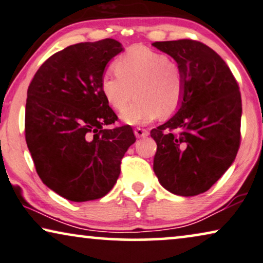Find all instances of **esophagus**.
<instances>
[{
    "instance_id": "34e87169",
    "label": "esophagus",
    "mask_w": 263,
    "mask_h": 263,
    "mask_svg": "<svg viewBox=\"0 0 263 263\" xmlns=\"http://www.w3.org/2000/svg\"><path fill=\"white\" fill-rule=\"evenodd\" d=\"M135 135L137 138H142V137H146L147 135H149V131L145 130V128L137 127V128H135Z\"/></svg>"
}]
</instances>
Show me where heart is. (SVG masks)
Here are the masks:
<instances>
[{"instance_id": "1", "label": "heart", "mask_w": 263, "mask_h": 263, "mask_svg": "<svg viewBox=\"0 0 263 263\" xmlns=\"http://www.w3.org/2000/svg\"><path fill=\"white\" fill-rule=\"evenodd\" d=\"M114 70L117 73H103L100 87L107 103L118 112L127 106L135 91L136 101L121 114L125 123L147 124L179 109L184 94L183 73L167 54L132 46L117 59Z\"/></svg>"}]
</instances>
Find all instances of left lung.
Wrapping results in <instances>:
<instances>
[{
	"label": "left lung",
	"instance_id": "obj_1",
	"mask_svg": "<svg viewBox=\"0 0 263 263\" xmlns=\"http://www.w3.org/2000/svg\"><path fill=\"white\" fill-rule=\"evenodd\" d=\"M182 70L184 94L175 116L150 135L154 172L182 197L209 191L235 161L241 144L242 100L236 79L216 51L192 39L155 42Z\"/></svg>",
	"mask_w": 263,
	"mask_h": 263
}]
</instances>
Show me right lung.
<instances>
[{
    "label": "right lung",
    "instance_id": "1",
    "mask_svg": "<svg viewBox=\"0 0 263 263\" xmlns=\"http://www.w3.org/2000/svg\"><path fill=\"white\" fill-rule=\"evenodd\" d=\"M114 39L70 45L43 63L29 83L25 137L36 173L68 200L100 199L116 184L121 158L136 142L101 93L110 59L123 51Z\"/></svg>",
    "mask_w": 263,
    "mask_h": 263
}]
</instances>
